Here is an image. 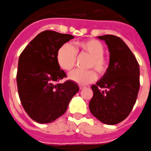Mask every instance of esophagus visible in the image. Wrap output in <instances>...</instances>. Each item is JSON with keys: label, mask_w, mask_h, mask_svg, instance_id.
I'll use <instances>...</instances> for the list:
<instances>
[{"label": "esophagus", "mask_w": 151, "mask_h": 151, "mask_svg": "<svg viewBox=\"0 0 151 151\" xmlns=\"http://www.w3.org/2000/svg\"><path fill=\"white\" fill-rule=\"evenodd\" d=\"M85 87H86L85 86H83V85L79 86V88H80V89H84Z\"/></svg>", "instance_id": "obj_1"}]
</instances>
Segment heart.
Here are the masks:
<instances>
[{
    "label": "heart",
    "mask_w": 151,
    "mask_h": 151,
    "mask_svg": "<svg viewBox=\"0 0 151 151\" xmlns=\"http://www.w3.org/2000/svg\"><path fill=\"white\" fill-rule=\"evenodd\" d=\"M77 53L87 54L91 56L89 68H94L99 74H104L109 67V61L104 55V47L99 40L96 39L77 41L74 45L65 43L58 50L56 60L58 65L65 70H71L75 66ZM97 77L94 70H75L70 72L68 78L81 85L92 83Z\"/></svg>",
    "instance_id": "b5f03b06"
}]
</instances>
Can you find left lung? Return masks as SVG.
I'll return each instance as SVG.
<instances>
[{"instance_id":"8db88e82","label":"left lung","mask_w":151,"mask_h":151,"mask_svg":"<svg viewBox=\"0 0 151 151\" xmlns=\"http://www.w3.org/2000/svg\"><path fill=\"white\" fill-rule=\"evenodd\" d=\"M110 52L109 67L96 85L89 108L92 114L107 125L124 120L135 104L140 87L139 65L121 38L111 35L99 36Z\"/></svg>"}]
</instances>
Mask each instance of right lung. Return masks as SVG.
<instances>
[{
	"label": "right lung",
	"mask_w": 151,
	"mask_h": 151,
	"mask_svg": "<svg viewBox=\"0 0 151 151\" xmlns=\"http://www.w3.org/2000/svg\"><path fill=\"white\" fill-rule=\"evenodd\" d=\"M73 38L68 34L44 31L20 55L16 75L19 96L25 112L37 123H51L63 115L79 91L71 81L56 83L66 77L57 62V51Z\"/></svg>",
	"instance_id": "add662e5"
}]
</instances>
